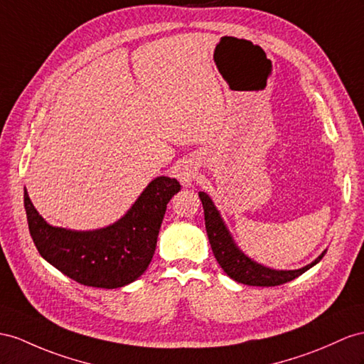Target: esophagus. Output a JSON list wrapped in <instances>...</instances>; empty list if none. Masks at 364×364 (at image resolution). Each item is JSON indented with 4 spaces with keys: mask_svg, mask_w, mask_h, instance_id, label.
<instances>
[{
    "mask_svg": "<svg viewBox=\"0 0 364 364\" xmlns=\"http://www.w3.org/2000/svg\"><path fill=\"white\" fill-rule=\"evenodd\" d=\"M176 176L183 186H193L195 178H197V166L192 161H183L176 166Z\"/></svg>",
    "mask_w": 364,
    "mask_h": 364,
    "instance_id": "esophagus-1",
    "label": "esophagus"
}]
</instances>
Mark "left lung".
Masks as SVG:
<instances>
[{"mask_svg":"<svg viewBox=\"0 0 364 364\" xmlns=\"http://www.w3.org/2000/svg\"><path fill=\"white\" fill-rule=\"evenodd\" d=\"M200 200L203 203L204 209V225H206V232L209 237V243L212 247V252L215 255L218 264L221 266L232 279L238 283H243L247 286H279L287 282H292L294 278L304 274L307 269L315 266L320 259L324 257V252L301 269H295V271H275V269L266 267L263 264H258L254 259H250L247 255L241 252L240 247L235 245L234 238H232L230 232L228 230L225 221H223L220 212L217 210L215 204L212 203L208 193L200 192Z\"/></svg>","mask_w":364,"mask_h":364,"instance_id":"left-lung-1","label":"left lung"}]
</instances>
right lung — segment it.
<instances>
[{
    "mask_svg": "<svg viewBox=\"0 0 364 364\" xmlns=\"http://www.w3.org/2000/svg\"><path fill=\"white\" fill-rule=\"evenodd\" d=\"M181 189L169 176L149 183L124 217L97 230L53 228L44 221L24 191L31 237L40 255L77 283L117 289L135 282L151 264L167 203Z\"/></svg>",
    "mask_w": 364,
    "mask_h": 364,
    "instance_id": "add662e5",
    "label": "right lung"
}]
</instances>
